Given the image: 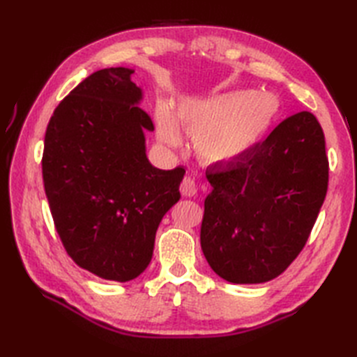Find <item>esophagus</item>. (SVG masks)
I'll return each mask as SVG.
<instances>
[{
  "mask_svg": "<svg viewBox=\"0 0 357 357\" xmlns=\"http://www.w3.org/2000/svg\"><path fill=\"white\" fill-rule=\"evenodd\" d=\"M179 190H181V193H183V196H187V198H192V196H195L196 193H198V185H196V183H195L192 178H185L183 183H181Z\"/></svg>",
  "mask_w": 357,
  "mask_h": 357,
  "instance_id": "obj_1",
  "label": "esophagus"
}]
</instances>
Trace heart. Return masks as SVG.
Wrapping results in <instances>:
<instances>
[{
  "mask_svg": "<svg viewBox=\"0 0 357 357\" xmlns=\"http://www.w3.org/2000/svg\"><path fill=\"white\" fill-rule=\"evenodd\" d=\"M279 110L271 95L233 90L215 96L188 100L173 113L161 105L156 110L158 138L165 146L181 144L179 124L192 136L195 150L207 162H227L244 155L268 130Z\"/></svg>",
  "mask_w": 357,
  "mask_h": 357,
  "instance_id": "heart-1",
  "label": "heart"
}]
</instances>
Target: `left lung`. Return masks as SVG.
I'll return each instance as SVG.
<instances>
[{"label":"left lung","mask_w":357,"mask_h":357,"mask_svg":"<svg viewBox=\"0 0 357 357\" xmlns=\"http://www.w3.org/2000/svg\"><path fill=\"white\" fill-rule=\"evenodd\" d=\"M201 248L218 276L262 284L284 273L305 247L328 188L319 121L301 112L244 155L206 172Z\"/></svg>","instance_id":"left-lung-1"}]
</instances>
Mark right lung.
Returning a JSON list of instances; mask_svg holds the SVG:
<instances>
[{"mask_svg": "<svg viewBox=\"0 0 357 357\" xmlns=\"http://www.w3.org/2000/svg\"><path fill=\"white\" fill-rule=\"evenodd\" d=\"M132 69L90 75L58 104L43 151L53 222L73 262L127 282L147 268L162 216L181 198L185 170H159L146 156L153 121L138 107Z\"/></svg>", "mask_w": 357, "mask_h": 357, "instance_id": "1", "label": "right lung"}]
</instances>
